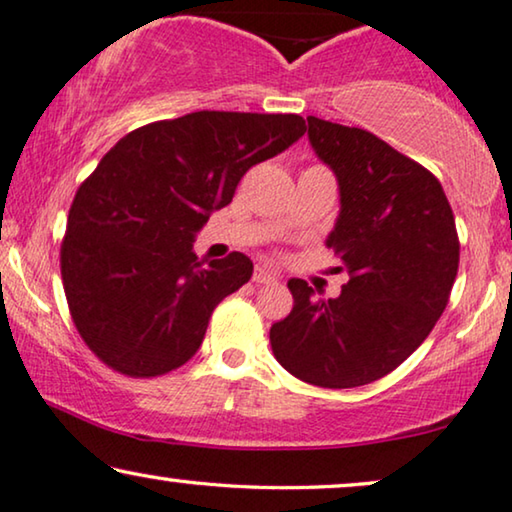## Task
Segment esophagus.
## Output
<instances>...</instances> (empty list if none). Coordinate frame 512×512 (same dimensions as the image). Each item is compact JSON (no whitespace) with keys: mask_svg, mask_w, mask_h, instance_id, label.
<instances>
[{"mask_svg":"<svg viewBox=\"0 0 512 512\" xmlns=\"http://www.w3.org/2000/svg\"><path fill=\"white\" fill-rule=\"evenodd\" d=\"M253 280L257 285H273V283H278V273L273 271L271 266L259 264L253 273Z\"/></svg>","mask_w":512,"mask_h":512,"instance_id":"esophagus-1","label":"esophagus"}]
</instances>
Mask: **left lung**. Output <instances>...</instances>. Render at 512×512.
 <instances>
[{
	"label": "left lung",
	"mask_w": 512,
	"mask_h": 512,
	"mask_svg": "<svg viewBox=\"0 0 512 512\" xmlns=\"http://www.w3.org/2000/svg\"><path fill=\"white\" fill-rule=\"evenodd\" d=\"M308 139L341 190L327 246L350 280L315 299L292 278L294 306L269 338L294 378L345 390L387 376L429 336L455 285L459 236L438 178L376 134L308 115Z\"/></svg>",
	"instance_id": "1"
}]
</instances>
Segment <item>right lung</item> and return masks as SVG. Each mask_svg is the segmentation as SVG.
<instances>
[{"label": "right lung", "mask_w": 512, "mask_h": 512, "mask_svg": "<svg viewBox=\"0 0 512 512\" xmlns=\"http://www.w3.org/2000/svg\"><path fill=\"white\" fill-rule=\"evenodd\" d=\"M304 132L294 113L197 111L134 129L102 157L69 208L60 269L71 320L109 369L155 378L192 359L213 308L253 276L243 253L204 266L194 234Z\"/></svg>", "instance_id": "add662e5"}]
</instances>
